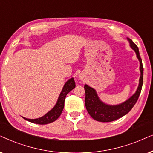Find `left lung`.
<instances>
[{"label":"left lung","instance_id":"obj_1","mask_svg":"<svg viewBox=\"0 0 153 153\" xmlns=\"http://www.w3.org/2000/svg\"><path fill=\"white\" fill-rule=\"evenodd\" d=\"M129 40L130 46L135 51L136 56L140 62V77L137 91L125 103L117 105H108L99 100L94 89L85 85L84 87L85 91V106L91 117L97 121L108 123L122 117L131 111L139 97L143 82V66L137 45L131 40Z\"/></svg>","mask_w":153,"mask_h":153}]
</instances>
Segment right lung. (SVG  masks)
<instances>
[{"label":"right lung","mask_w":153,"mask_h":153,"mask_svg":"<svg viewBox=\"0 0 153 153\" xmlns=\"http://www.w3.org/2000/svg\"><path fill=\"white\" fill-rule=\"evenodd\" d=\"M75 87V84L73 78L70 79L64 85V88H63L62 92L60 94L57 103H56L55 106L53 108L50 112H48L46 115L42 116V117L38 118V119L31 120L27 119V118L25 117H24V119L30 122V123L38 124V125H47V124L53 123V122L56 120L58 119V117L61 115V114H62L63 111V109H64V101L67 94L70 92L73 89H74Z\"/></svg>","instance_id":"obj_1"}]
</instances>
